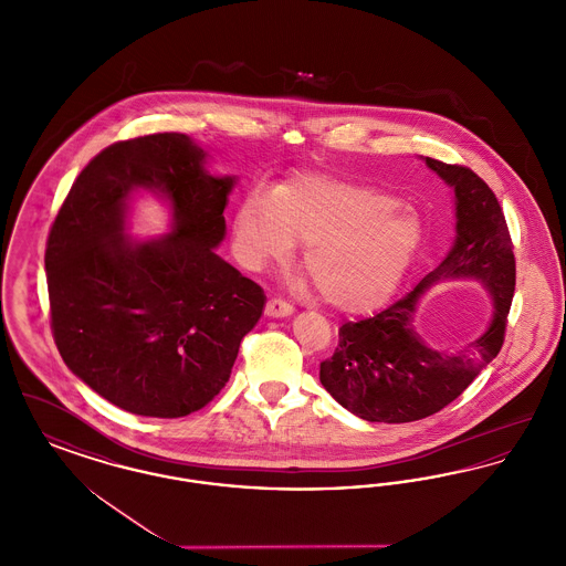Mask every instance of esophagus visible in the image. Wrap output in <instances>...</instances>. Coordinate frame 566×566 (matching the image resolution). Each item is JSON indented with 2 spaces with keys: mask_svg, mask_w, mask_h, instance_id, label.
Listing matches in <instances>:
<instances>
[{
  "mask_svg": "<svg viewBox=\"0 0 566 566\" xmlns=\"http://www.w3.org/2000/svg\"><path fill=\"white\" fill-rule=\"evenodd\" d=\"M293 312H295L293 305L286 303V301H282V298H270L268 305H265V314H268L270 318H289Z\"/></svg>",
  "mask_w": 566,
  "mask_h": 566,
  "instance_id": "1",
  "label": "esophagus"
}]
</instances>
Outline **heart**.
I'll return each instance as SVG.
<instances>
[{
  "mask_svg": "<svg viewBox=\"0 0 566 566\" xmlns=\"http://www.w3.org/2000/svg\"><path fill=\"white\" fill-rule=\"evenodd\" d=\"M235 250L250 270L286 263L307 243L303 265L321 296L342 312L386 303L424 240L416 208L390 190L301 174L275 192L248 190L233 216Z\"/></svg>",
  "mask_w": 566,
  "mask_h": 566,
  "instance_id": "b5f03b06",
  "label": "heart"
}]
</instances>
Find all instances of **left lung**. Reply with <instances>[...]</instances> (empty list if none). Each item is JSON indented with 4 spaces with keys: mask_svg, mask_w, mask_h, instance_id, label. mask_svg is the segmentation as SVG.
Returning a JSON list of instances; mask_svg holds the SVG:
<instances>
[{
    "mask_svg": "<svg viewBox=\"0 0 566 566\" xmlns=\"http://www.w3.org/2000/svg\"><path fill=\"white\" fill-rule=\"evenodd\" d=\"M454 189L457 235L446 259L401 301L360 323L339 328V346L321 363L326 392L367 422L422 420L452 403L499 354L515 289V261L499 199L469 167L424 157ZM446 279H473L493 296L485 333L454 352L429 347L415 331L426 291Z\"/></svg>",
    "mask_w": 566,
    "mask_h": 566,
    "instance_id": "1",
    "label": "left lung"
}]
</instances>
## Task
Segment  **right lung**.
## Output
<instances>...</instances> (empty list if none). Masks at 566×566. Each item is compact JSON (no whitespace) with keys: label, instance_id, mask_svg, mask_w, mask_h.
Masks as SVG:
<instances>
[{"label":"right lung","instance_id":"add662e5","mask_svg":"<svg viewBox=\"0 0 566 566\" xmlns=\"http://www.w3.org/2000/svg\"><path fill=\"white\" fill-rule=\"evenodd\" d=\"M185 134L112 144L76 178L46 242L54 344L70 371L125 411L182 418L229 381L263 316L259 284L218 256L235 176H212ZM170 206L172 231L126 235L134 192Z\"/></svg>","mask_w":566,"mask_h":566}]
</instances>
